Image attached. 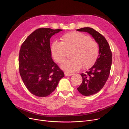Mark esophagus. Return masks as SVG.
I'll list each match as a JSON object with an SVG mask.
<instances>
[{
    "label": "esophagus",
    "mask_w": 129,
    "mask_h": 129,
    "mask_svg": "<svg viewBox=\"0 0 129 129\" xmlns=\"http://www.w3.org/2000/svg\"><path fill=\"white\" fill-rule=\"evenodd\" d=\"M64 74H65V76H71V75H73L72 74L69 73H67V72H65Z\"/></svg>",
    "instance_id": "34e87169"
}]
</instances>
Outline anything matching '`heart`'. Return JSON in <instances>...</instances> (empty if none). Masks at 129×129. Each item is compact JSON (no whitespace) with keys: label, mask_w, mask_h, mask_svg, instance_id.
I'll list each match as a JSON object with an SVG mask.
<instances>
[{"label":"heart","mask_w":129,"mask_h":129,"mask_svg":"<svg viewBox=\"0 0 129 129\" xmlns=\"http://www.w3.org/2000/svg\"><path fill=\"white\" fill-rule=\"evenodd\" d=\"M62 42H54L51 45L52 56L56 62L63 63L67 52H71L72 59L66 61L61 68L67 72H74L80 69H88L96 61L99 55L97 43L85 34L73 31L62 37Z\"/></svg>","instance_id":"b5f03b06"}]
</instances>
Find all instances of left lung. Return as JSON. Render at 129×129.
Masks as SVG:
<instances>
[{
	"label": "left lung",
	"mask_w": 129,
	"mask_h": 129,
	"mask_svg": "<svg viewBox=\"0 0 129 129\" xmlns=\"http://www.w3.org/2000/svg\"><path fill=\"white\" fill-rule=\"evenodd\" d=\"M77 31L89 33L99 45V55L96 62L85 73L80 74L83 82L77 88L78 91L83 95L90 96L103 88L109 76L112 64V52L105 38L95 30L86 27Z\"/></svg>",
	"instance_id": "left-lung-1"
}]
</instances>
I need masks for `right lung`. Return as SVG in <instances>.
I'll return each instance as SVG.
<instances>
[{"mask_svg": "<svg viewBox=\"0 0 129 129\" xmlns=\"http://www.w3.org/2000/svg\"><path fill=\"white\" fill-rule=\"evenodd\" d=\"M62 31L39 28L22 44L19 54V70L23 82L30 92L38 97L52 93L64 73L51 57L50 39Z\"/></svg>", "mask_w": 129, "mask_h": 129, "instance_id": "obj_1", "label": "right lung"}]
</instances>
